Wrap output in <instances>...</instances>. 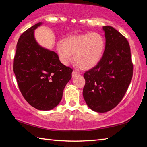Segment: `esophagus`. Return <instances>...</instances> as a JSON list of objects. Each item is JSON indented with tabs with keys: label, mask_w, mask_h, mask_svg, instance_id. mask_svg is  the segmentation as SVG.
<instances>
[{
	"label": "esophagus",
	"mask_w": 147,
	"mask_h": 147,
	"mask_svg": "<svg viewBox=\"0 0 147 147\" xmlns=\"http://www.w3.org/2000/svg\"><path fill=\"white\" fill-rule=\"evenodd\" d=\"M78 74V73H77L76 71H73V73H72V76H73V77H74V76H76Z\"/></svg>",
	"instance_id": "34e87169"
}]
</instances>
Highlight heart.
<instances>
[{
	"label": "heart",
	"mask_w": 147,
	"mask_h": 147,
	"mask_svg": "<svg viewBox=\"0 0 147 147\" xmlns=\"http://www.w3.org/2000/svg\"><path fill=\"white\" fill-rule=\"evenodd\" d=\"M104 37L97 32L69 36L57 45L61 61L67 65L74 54V61L82 70L95 67L103 56L105 49Z\"/></svg>",
	"instance_id": "obj_1"
}]
</instances>
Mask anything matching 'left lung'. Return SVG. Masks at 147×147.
Instances as JSON below:
<instances>
[{
  "label": "left lung",
  "mask_w": 147,
  "mask_h": 147,
  "mask_svg": "<svg viewBox=\"0 0 147 147\" xmlns=\"http://www.w3.org/2000/svg\"><path fill=\"white\" fill-rule=\"evenodd\" d=\"M106 47L100 62L85 72L83 96L92 110L104 113L113 109L123 98L133 76L128 41L112 26L102 27Z\"/></svg>",
  "instance_id": "left-lung-1"
}]
</instances>
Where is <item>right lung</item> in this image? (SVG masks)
I'll use <instances>...</instances> for the list:
<instances>
[{"label": "right lung", "instance_id": "obj_1", "mask_svg": "<svg viewBox=\"0 0 147 147\" xmlns=\"http://www.w3.org/2000/svg\"><path fill=\"white\" fill-rule=\"evenodd\" d=\"M38 23L21 35L13 59V72L24 99L39 110H51L58 105L73 69L64 65L55 52L39 45L34 30Z\"/></svg>", "mask_w": 147, "mask_h": 147}]
</instances>
